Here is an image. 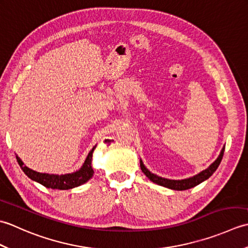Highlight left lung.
I'll return each instance as SVG.
<instances>
[{
	"instance_id": "obj_1",
	"label": "left lung",
	"mask_w": 248,
	"mask_h": 248,
	"mask_svg": "<svg viewBox=\"0 0 248 248\" xmlns=\"http://www.w3.org/2000/svg\"><path fill=\"white\" fill-rule=\"evenodd\" d=\"M224 151H225V146L223 147L222 150H220V154L217 156V159L215 160L208 168H205L204 170L200 171L199 173H197V175L186 178V179H182V180H171V179H166V178H162L160 176H156V175H155V173H152L150 170H147L141 160L140 162V170L145 173L146 177L148 178L150 181L159 184V186H164V187L170 188V189H175V191H184V189H188V188H192L194 186H198V184H200L204 180H207V179L211 177L213 175V172L217 170L219 163L223 159Z\"/></svg>"
}]
</instances>
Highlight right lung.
<instances>
[{"label": "right lung", "instance_id": "1", "mask_svg": "<svg viewBox=\"0 0 248 248\" xmlns=\"http://www.w3.org/2000/svg\"><path fill=\"white\" fill-rule=\"evenodd\" d=\"M96 146L93 147V149L89 151L88 155L86 156L81 168L77 171L71 173H65V175H54V173H46L38 172L31 170L28 166L24 165L22 160L18 155H16L18 164L20 165L21 170L31 180L43 184L44 186L53 189H70L73 187L80 186L82 184L87 182L93 175V170L92 166L93 162V152L96 149Z\"/></svg>", "mask_w": 248, "mask_h": 248}]
</instances>
